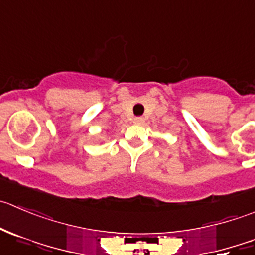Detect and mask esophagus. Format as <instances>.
<instances>
[{
	"label": "esophagus",
	"mask_w": 255,
	"mask_h": 255,
	"mask_svg": "<svg viewBox=\"0 0 255 255\" xmlns=\"http://www.w3.org/2000/svg\"><path fill=\"white\" fill-rule=\"evenodd\" d=\"M133 122H134L135 125H142V123L144 122V118H143V117H135L134 120H133Z\"/></svg>",
	"instance_id": "esophagus-1"
}]
</instances>
